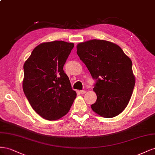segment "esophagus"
Wrapping results in <instances>:
<instances>
[{"label": "esophagus", "instance_id": "esophagus-1", "mask_svg": "<svg viewBox=\"0 0 155 155\" xmlns=\"http://www.w3.org/2000/svg\"><path fill=\"white\" fill-rule=\"evenodd\" d=\"M80 93H81V94H85V93H86V91H85V90H81Z\"/></svg>", "mask_w": 155, "mask_h": 155}]
</instances>
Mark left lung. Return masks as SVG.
Segmentation results:
<instances>
[{"label": "left lung", "mask_w": 155, "mask_h": 155, "mask_svg": "<svg viewBox=\"0 0 155 155\" xmlns=\"http://www.w3.org/2000/svg\"><path fill=\"white\" fill-rule=\"evenodd\" d=\"M77 53L96 80V102L93 111L111 118L121 114L129 104L135 85L132 61L121 48L105 40L92 39L78 43Z\"/></svg>", "instance_id": "left-lung-1"}]
</instances>
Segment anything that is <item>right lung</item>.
<instances>
[{
	"label": "right lung",
	"mask_w": 155,
	"mask_h": 155,
	"mask_svg": "<svg viewBox=\"0 0 155 155\" xmlns=\"http://www.w3.org/2000/svg\"><path fill=\"white\" fill-rule=\"evenodd\" d=\"M74 43L64 41L42 43L24 64L23 89L31 107L47 120L64 116L77 97L64 65Z\"/></svg>",
	"instance_id": "add662e5"
}]
</instances>
